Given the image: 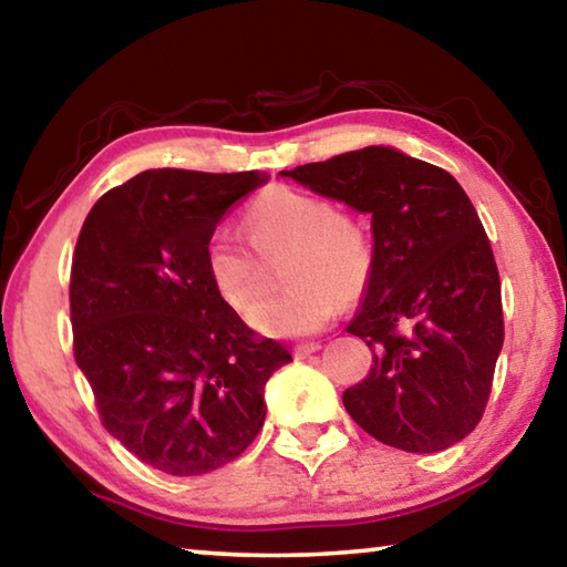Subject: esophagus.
Wrapping results in <instances>:
<instances>
[{"instance_id": "34e87169", "label": "esophagus", "mask_w": 567, "mask_h": 567, "mask_svg": "<svg viewBox=\"0 0 567 567\" xmlns=\"http://www.w3.org/2000/svg\"><path fill=\"white\" fill-rule=\"evenodd\" d=\"M320 350V342H305V344H297L295 348V358H307V354L318 352Z\"/></svg>"}]
</instances>
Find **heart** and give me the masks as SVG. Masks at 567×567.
Here are the masks:
<instances>
[{"label": "heart", "instance_id": "1", "mask_svg": "<svg viewBox=\"0 0 567 567\" xmlns=\"http://www.w3.org/2000/svg\"><path fill=\"white\" fill-rule=\"evenodd\" d=\"M248 243L233 227L207 237L205 267L215 292L235 312H249L267 287L266 260L290 249L282 280L290 285L249 315V324L275 338H302L328 324L342 302L368 292L375 245L358 215L328 197L292 187L262 192L247 209ZM264 256L260 258L259 255Z\"/></svg>", "mask_w": 567, "mask_h": 567}]
</instances>
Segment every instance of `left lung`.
I'll return each mask as SVG.
<instances>
[{
  "label": "left lung",
  "mask_w": 567,
  "mask_h": 567,
  "mask_svg": "<svg viewBox=\"0 0 567 567\" xmlns=\"http://www.w3.org/2000/svg\"><path fill=\"white\" fill-rule=\"evenodd\" d=\"M372 215L375 272L348 324L372 350L342 392L364 433L437 453L475 430L503 348L501 275L473 203L443 167L364 147L282 172Z\"/></svg>",
  "instance_id": "1"
}]
</instances>
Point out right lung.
I'll use <instances>...</instances> for the list:
<instances>
[{"label": "right lung", "instance_id": "right-lung-1", "mask_svg": "<svg viewBox=\"0 0 567 567\" xmlns=\"http://www.w3.org/2000/svg\"><path fill=\"white\" fill-rule=\"evenodd\" d=\"M257 169H147L94 203L70 275L74 360L107 433L167 475L233 463L265 425V385L292 362L215 292L207 237Z\"/></svg>", "mask_w": 567, "mask_h": 567}]
</instances>
